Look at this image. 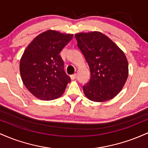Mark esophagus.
<instances>
[{
  "mask_svg": "<svg viewBox=\"0 0 148 148\" xmlns=\"http://www.w3.org/2000/svg\"><path fill=\"white\" fill-rule=\"evenodd\" d=\"M71 79L72 80H74L76 79V77H77V75H76V74H72V75H71Z\"/></svg>",
  "mask_w": 148,
  "mask_h": 148,
  "instance_id": "obj_1",
  "label": "esophagus"
}]
</instances>
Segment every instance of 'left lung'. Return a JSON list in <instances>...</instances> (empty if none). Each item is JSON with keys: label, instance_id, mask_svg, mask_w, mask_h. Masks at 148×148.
<instances>
[{"label": "left lung", "instance_id": "left-lung-1", "mask_svg": "<svg viewBox=\"0 0 148 148\" xmlns=\"http://www.w3.org/2000/svg\"><path fill=\"white\" fill-rule=\"evenodd\" d=\"M75 37L90 70V80L83 87L85 95L96 102L114 98L129 75L125 53L101 32L79 33Z\"/></svg>", "mask_w": 148, "mask_h": 148}]
</instances>
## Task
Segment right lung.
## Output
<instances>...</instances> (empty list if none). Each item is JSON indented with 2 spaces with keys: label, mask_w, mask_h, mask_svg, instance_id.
I'll return each mask as SVG.
<instances>
[{
  "label": "right lung",
  "mask_w": 148,
  "mask_h": 148,
  "mask_svg": "<svg viewBox=\"0 0 148 148\" xmlns=\"http://www.w3.org/2000/svg\"><path fill=\"white\" fill-rule=\"evenodd\" d=\"M73 35L48 30L35 37L24 50L20 60V74L25 88L37 99L60 97L70 82L59 53Z\"/></svg>",
  "instance_id": "obj_1"
}]
</instances>
